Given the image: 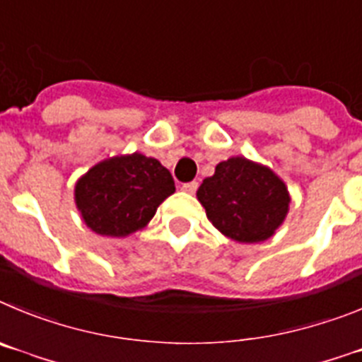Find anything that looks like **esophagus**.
<instances>
[{
    "instance_id": "34e87169",
    "label": "esophagus",
    "mask_w": 362,
    "mask_h": 362,
    "mask_svg": "<svg viewBox=\"0 0 362 362\" xmlns=\"http://www.w3.org/2000/svg\"><path fill=\"white\" fill-rule=\"evenodd\" d=\"M198 189V182H187V184H182V191L187 194H194Z\"/></svg>"
}]
</instances>
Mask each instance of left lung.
Instances as JSON below:
<instances>
[{
	"mask_svg": "<svg viewBox=\"0 0 362 362\" xmlns=\"http://www.w3.org/2000/svg\"><path fill=\"white\" fill-rule=\"evenodd\" d=\"M209 221L238 243L274 236L288 214L291 193L278 175L259 162L230 157L214 168L197 191Z\"/></svg>",
	"mask_w": 362,
	"mask_h": 362,
	"instance_id": "8db88e82",
	"label": "left lung"
}]
</instances>
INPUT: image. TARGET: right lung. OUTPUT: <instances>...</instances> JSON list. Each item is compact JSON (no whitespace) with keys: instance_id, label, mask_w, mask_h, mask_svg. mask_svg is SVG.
I'll list each match as a JSON object with an SVG mask.
<instances>
[{"instance_id":"1","label":"right lung","mask_w":362,"mask_h":362,"mask_svg":"<svg viewBox=\"0 0 362 362\" xmlns=\"http://www.w3.org/2000/svg\"><path fill=\"white\" fill-rule=\"evenodd\" d=\"M175 193V180L157 158L142 153L97 162L74 189V200L88 229L124 238L144 229L158 205Z\"/></svg>"}]
</instances>
